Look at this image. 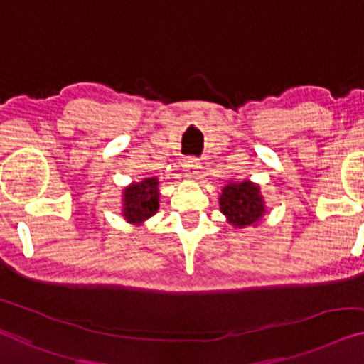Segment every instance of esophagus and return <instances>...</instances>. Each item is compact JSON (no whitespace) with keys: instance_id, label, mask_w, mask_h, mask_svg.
Returning <instances> with one entry per match:
<instances>
[{"instance_id":"34e87169","label":"esophagus","mask_w":364,"mask_h":364,"mask_svg":"<svg viewBox=\"0 0 364 364\" xmlns=\"http://www.w3.org/2000/svg\"><path fill=\"white\" fill-rule=\"evenodd\" d=\"M183 167H186V174L188 177H192V178H198L200 177L201 164H200V161L197 158H188L186 161V164H183Z\"/></svg>"}]
</instances>
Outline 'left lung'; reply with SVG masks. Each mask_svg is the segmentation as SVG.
<instances>
[{"instance_id":"left-lung-1","label":"left lung","mask_w":364,"mask_h":364,"mask_svg":"<svg viewBox=\"0 0 364 364\" xmlns=\"http://www.w3.org/2000/svg\"><path fill=\"white\" fill-rule=\"evenodd\" d=\"M220 208L234 228L255 226L265 215V201L260 195V187L255 183L229 182L223 188L220 197Z\"/></svg>"}]
</instances>
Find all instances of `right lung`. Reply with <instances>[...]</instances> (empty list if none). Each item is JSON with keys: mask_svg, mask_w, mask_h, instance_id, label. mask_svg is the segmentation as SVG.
<instances>
[{"mask_svg": "<svg viewBox=\"0 0 364 364\" xmlns=\"http://www.w3.org/2000/svg\"><path fill=\"white\" fill-rule=\"evenodd\" d=\"M159 182L156 177L133 182L124 190V216L132 225H141L159 208Z\"/></svg>", "mask_w": 364, "mask_h": 364, "instance_id": "right-lung-1", "label": "right lung"}]
</instances>
